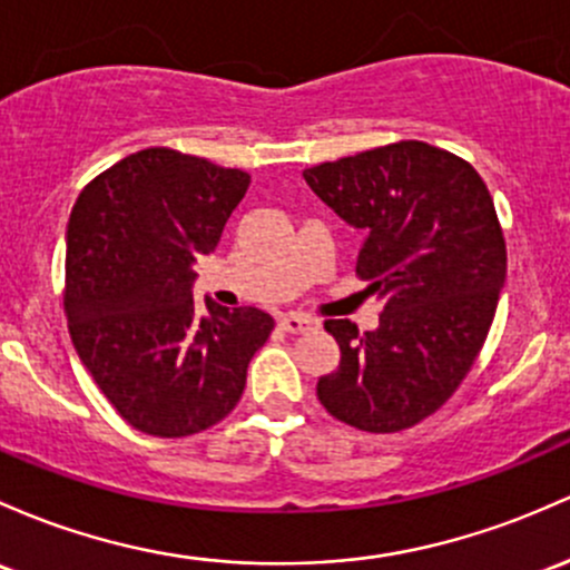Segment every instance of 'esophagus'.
<instances>
[{"mask_svg":"<svg viewBox=\"0 0 570 570\" xmlns=\"http://www.w3.org/2000/svg\"><path fill=\"white\" fill-rule=\"evenodd\" d=\"M278 327L286 330V333H292V335H299V333H308V330H314L316 322H314V318H308V316L286 314V316L278 318Z\"/></svg>","mask_w":570,"mask_h":570,"instance_id":"esophagus-1","label":"esophagus"}]
</instances>
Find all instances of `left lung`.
Listing matches in <instances>:
<instances>
[{
    "label": "left lung",
    "mask_w": 570,
    "mask_h": 570,
    "mask_svg": "<svg viewBox=\"0 0 570 570\" xmlns=\"http://www.w3.org/2000/svg\"><path fill=\"white\" fill-rule=\"evenodd\" d=\"M303 178L365 233L356 275L384 299L373 333L324 322L341 362L316 395L365 433L414 428L458 392L495 318L505 240L490 189L465 159L422 140L322 161Z\"/></svg>",
    "instance_id": "8db88e82"
}]
</instances>
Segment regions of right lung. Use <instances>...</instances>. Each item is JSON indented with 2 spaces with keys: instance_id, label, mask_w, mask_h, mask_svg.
I'll use <instances>...</instances> for the list:
<instances>
[{
  "instance_id": "right-lung-1",
  "label": "right lung",
  "mask_w": 570,
  "mask_h": 570,
  "mask_svg": "<svg viewBox=\"0 0 570 570\" xmlns=\"http://www.w3.org/2000/svg\"><path fill=\"white\" fill-rule=\"evenodd\" d=\"M252 175L146 148L80 191L67 224L65 314L80 362L135 430L203 433L235 409L275 322L191 297L194 262L216 248Z\"/></svg>"
}]
</instances>
